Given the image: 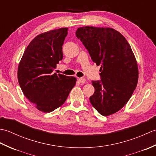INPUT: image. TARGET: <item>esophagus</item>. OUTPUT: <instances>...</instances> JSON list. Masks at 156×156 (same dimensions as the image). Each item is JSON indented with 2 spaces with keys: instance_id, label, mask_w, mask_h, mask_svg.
<instances>
[{
  "instance_id": "34e87169",
  "label": "esophagus",
  "mask_w": 156,
  "mask_h": 156,
  "mask_svg": "<svg viewBox=\"0 0 156 156\" xmlns=\"http://www.w3.org/2000/svg\"><path fill=\"white\" fill-rule=\"evenodd\" d=\"M78 80H79V82H80V83H85V82L87 80H86V79L84 78H79Z\"/></svg>"
}]
</instances>
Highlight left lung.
Segmentation results:
<instances>
[{
	"label": "left lung",
	"instance_id": "left-lung-1",
	"mask_svg": "<svg viewBox=\"0 0 156 156\" xmlns=\"http://www.w3.org/2000/svg\"><path fill=\"white\" fill-rule=\"evenodd\" d=\"M92 62L101 65L100 81H92L94 93L90 102L103 116L124 107L138 82V66L128 41L119 31L108 27H82L76 32Z\"/></svg>",
	"mask_w": 156,
	"mask_h": 156
}]
</instances>
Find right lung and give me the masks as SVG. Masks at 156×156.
<instances>
[{
    "mask_svg": "<svg viewBox=\"0 0 156 156\" xmlns=\"http://www.w3.org/2000/svg\"><path fill=\"white\" fill-rule=\"evenodd\" d=\"M68 28L38 35L24 51L17 77L23 94L39 111L50 112L64 103L76 78L53 73L63 58L62 45Z\"/></svg>",
    "mask_w": 156,
    "mask_h": 156,
    "instance_id": "add662e5",
    "label": "right lung"
}]
</instances>
